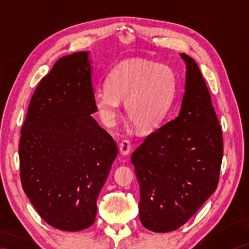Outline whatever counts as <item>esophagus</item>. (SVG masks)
Segmentation results:
<instances>
[{
	"instance_id": "obj_1",
	"label": "esophagus",
	"mask_w": 249,
	"mask_h": 249,
	"mask_svg": "<svg viewBox=\"0 0 249 249\" xmlns=\"http://www.w3.org/2000/svg\"><path fill=\"white\" fill-rule=\"evenodd\" d=\"M131 150V145L130 142L128 140H123L120 143V153L123 156H126L129 154V152Z\"/></svg>"
}]
</instances>
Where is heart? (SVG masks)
<instances>
[{"mask_svg":"<svg viewBox=\"0 0 249 249\" xmlns=\"http://www.w3.org/2000/svg\"><path fill=\"white\" fill-rule=\"evenodd\" d=\"M108 88L93 95L94 107L106 125L112 126L124 100L127 119L136 127L160 126L176 97L177 78L172 68L158 62L130 59L119 63L107 78Z\"/></svg>","mask_w":249,"mask_h":249,"instance_id":"b5f03b06","label":"heart"}]
</instances>
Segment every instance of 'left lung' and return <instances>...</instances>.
<instances>
[{"label":"left lung","mask_w":249,"mask_h":249,"mask_svg":"<svg viewBox=\"0 0 249 249\" xmlns=\"http://www.w3.org/2000/svg\"><path fill=\"white\" fill-rule=\"evenodd\" d=\"M186 65L179 112L146 137L131 155L140 186L139 218L147 230L183 226L212 195L223 160L221 127L194 59Z\"/></svg>","instance_id":"1"}]
</instances>
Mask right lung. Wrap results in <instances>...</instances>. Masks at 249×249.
Instances as JSON below:
<instances>
[{
	"mask_svg": "<svg viewBox=\"0 0 249 249\" xmlns=\"http://www.w3.org/2000/svg\"><path fill=\"white\" fill-rule=\"evenodd\" d=\"M93 95L89 52L63 56L36 88L21 128L22 188L40 217L63 231L94 224L118 155L112 137L93 119Z\"/></svg>",
	"mask_w": 249,
	"mask_h": 249,
	"instance_id": "right-lung-1",
	"label": "right lung"
}]
</instances>
